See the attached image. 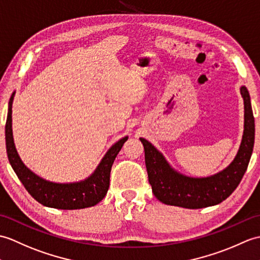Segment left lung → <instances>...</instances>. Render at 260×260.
<instances>
[{"instance_id":"8db88e82","label":"left lung","mask_w":260,"mask_h":260,"mask_svg":"<svg viewBox=\"0 0 260 260\" xmlns=\"http://www.w3.org/2000/svg\"><path fill=\"white\" fill-rule=\"evenodd\" d=\"M240 93L245 109L243 139L232 164L216 175L204 178L184 176L172 168L153 145L140 138L145 148L149 183L155 198L161 203L188 209L205 208L222 203L238 187L249 164L255 142V119L249 92L243 85Z\"/></svg>"}]
</instances>
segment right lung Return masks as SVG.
<instances>
[{"label":"right lung","mask_w":260,"mask_h":260,"mask_svg":"<svg viewBox=\"0 0 260 260\" xmlns=\"http://www.w3.org/2000/svg\"><path fill=\"white\" fill-rule=\"evenodd\" d=\"M15 92L10 98L7 124H5V141L9 161L17 178L32 197L40 204L51 208L72 210L92 207L105 198L110 184V172L113 161L128 140L124 137L108 150L93 174L82 181L71 183H56L48 181L34 174L23 164L17 153L12 132V103Z\"/></svg>","instance_id":"1"}]
</instances>
